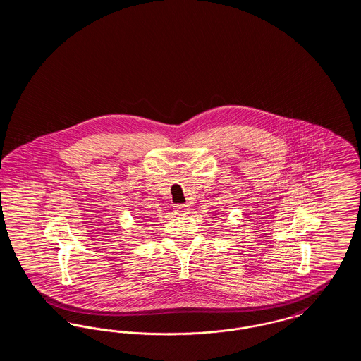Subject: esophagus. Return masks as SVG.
I'll return each instance as SVG.
<instances>
[{"instance_id":"obj_1","label":"esophagus","mask_w":361,"mask_h":361,"mask_svg":"<svg viewBox=\"0 0 361 361\" xmlns=\"http://www.w3.org/2000/svg\"><path fill=\"white\" fill-rule=\"evenodd\" d=\"M174 209L177 214H188L189 206L187 204H176Z\"/></svg>"}]
</instances>
